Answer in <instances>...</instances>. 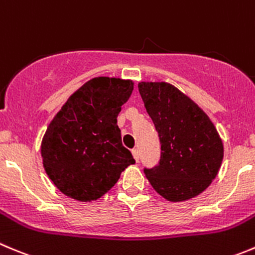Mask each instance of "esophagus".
Here are the masks:
<instances>
[{"mask_svg": "<svg viewBox=\"0 0 255 255\" xmlns=\"http://www.w3.org/2000/svg\"><path fill=\"white\" fill-rule=\"evenodd\" d=\"M132 154H133V158L135 159V162H138V160H139V153H138V149H133Z\"/></svg>", "mask_w": 255, "mask_h": 255, "instance_id": "obj_1", "label": "esophagus"}]
</instances>
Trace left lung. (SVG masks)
Returning <instances> with one entry per match:
<instances>
[{"instance_id": "obj_1", "label": "left lung", "mask_w": 255, "mask_h": 255, "mask_svg": "<svg viewBox=\"0 0 255 255\" xmlns=\"http://www.w3.org/2000/svg\"><path fill=\"white\" fill-rule=\"evenodd\" d=\"M147 113L160 142L159 164L145 168L147 179L169 202L194 198L211 185L223 160L224 148L207 113L167 82L138 83Z\"/></svg>"}]
</instances>
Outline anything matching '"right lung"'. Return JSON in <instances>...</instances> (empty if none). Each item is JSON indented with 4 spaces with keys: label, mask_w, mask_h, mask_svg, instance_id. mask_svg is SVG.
<instances>
[{
    "label": "right lung",
    "mask_w": 255,
    "mask_h": 255,
    "mask_svg": "<svg viewBox=\"0 0 255 255\" xmlns=\"http://www.w3.org/2000/svg\"><path fill=\"white\" fill-rule=\"evenodd\" d=\"M133 85L130 80L92 78L70 96L48 125L41 143L43 168L65 196L97 201L135 163L122 145L117 126Z\"/></svg>",
    "instance_id": "obj_1"
}]
</instances>
